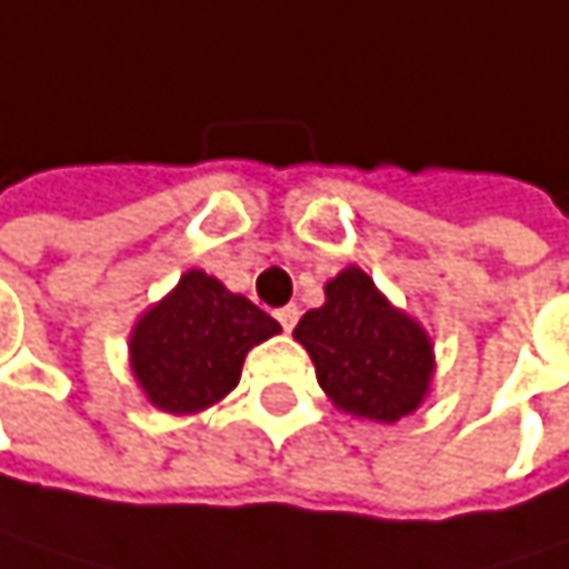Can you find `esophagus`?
Returning a JSON list of instances; mask_svg holds the SVG:
<instances>
[{
  "label": "esophagus",
  "instance_id": "obj_1",
  "mask_svg": "<svg viewBox=\"0 0 569 569\" xmlns=\"http://www.w3.org/2000/svg\"><path fill=\"white\" fill-rule=\"evenodd\" d=\"M273 316H277V321L283 325V331H292V328H296V321H299V309H296V306H283V309H277Z\"/></svg>",
  "mask_w": 569,
  "mask_h": 569
}]
</instances>
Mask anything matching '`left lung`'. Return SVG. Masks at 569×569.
<instances>
[{"instance_id": "left-lung-1", "label": "left lung", "mask_w": 569, "mask_h": 569, "mask_svg": "<svg viewBox=\"0 0 569 569\" xmlns=\"http://www.w3.org/2000/svg\"><path fill=\"white\" fill-rule=\"evenodd\" d=\"M292 335L312 357L318 386L351 416L399 421L428 392V335L357 267L325 286V306L306 312Z\"/></svg>"}]
</instances>
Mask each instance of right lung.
Listing matches in <instances>:
<instances>
[{"mask_svg": "<svg viewBox=\"0 0 569 569\" xmlns=\"http://www.w3.org/2000/svg\"><path fill=\"white\" fill-rule=\"evenodd\" d=\"M280 325L244 296L189 270L131 331V370L163 412H199L231 392L253 345Z\"/></svg>", "mask_w": 569, "mask_h": 569, "instance_id": "1", "label": "right lung"}]
</instances>
